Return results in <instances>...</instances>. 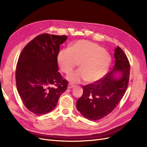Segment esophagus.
Masks as SVG:
<instances>
[{
    "label": "esophagus",
    "instance_id": "1",
    "mask_svg": "<svg viewBox=\"0 0 147 147\" xmlns=\"http://www.w3.org/2000/svg\"><path fill=\"white\" fill-rule=\"evenodd\" d=\"M74 87V86L73 85V84H68V86H67V88H69V89H72V88H73Z\"/></svg>",
    "mask_w": 147,
    "mask_h": 147
}]
</instances>
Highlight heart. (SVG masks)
<instances>
[{"label": "heart", "instance_id": "obj_1", "mask_svg": "<svg viewBox=\"0 0 147 147\" xmlns=\"http://www.w3.org/2000/svg\"><path fill=\"white\" fill-rule=\"evenodd\" d=\"M57 62L62 72L69 74L78 64L80 69L72 72L67 80L74 83L84 80L93 83L100 80L107 72L111 57L104 48L96 43L80 40L70 48L61 49L57 53Z\"/></svg>", "mask_w": 147, "mask_h": 147}]
</instances>
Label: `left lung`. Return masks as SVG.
<instances>
[{
  "instance_id": "left-lung-1",
  "label": "left lung",
  "mask_w": 147,
  "mask_h": 147,
  "mask_svg": "<svg viewBox=\"0 0 147 147\" xmlns=\"http://www.w3.org/2000/svg\"><path fill=\"white\" fill-rule=\"evenodd\" d=\"M115 65L112 71L95 83L83 86V93L77 102V109L84 117L95 121L103 118L117 107L129 83L130 64L118 46L115 50ZM118 72L120 77L117 78Z\"/></svg>"
}]
</instances>
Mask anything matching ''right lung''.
I'll return each instance as SVG.
<instances>
[{
    "label": "right lung",
    "instance_id": "1",
    "mask_svg": "<svg viewBox=\"0 0 147 147\" xmlns=\"http://www.w3.org/2000/svg\"><path fill=\"white\" fill-rule=\"evenodd\" d=\"M67 38L40 34L25 46L19 56L15 73L17 90L26 107L36 115L51 112L67 88L68 82L57 72V62L59 45Z\"/></svg>",
    "mask_w": 147,
    "mask_h": 147
}]
</instances>
